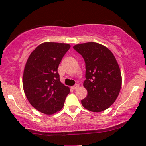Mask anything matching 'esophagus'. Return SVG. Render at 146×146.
Here are the masks:
<instances>
[{"label": "esophagus", "instance_id": "esophagus-1", "mask_svg": "<svg viewBox=\"0 0 146 146\" xmlns=\"http://www.w3.org/2000/svg\"><path fill=\"white\" fill-rule=\"evenodd\" d=\"M79 87V84H75V85H73V87H71V88L73 89H77Z\"/></svg>", "mask_w": 146, "mask_h": 146}]
</instances>
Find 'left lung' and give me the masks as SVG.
I'll list each match as a JSON object with an SVG mask.
<instances>
[{
	"label": "left lung",
	"mask_w": 146,
	"mask_h": 146,
	"mask_svg": "<svg viewBox=\"0 0 146 146\" xmlns=\"http://www.w3.org/2000/svg\"><path fill=\"white\" fill-rule=\"evenodd\" d=\"M73 48L85 63L83 86L87 96L82 106L92 112L107 110L115 102L121 87V71L113 54L106 46L94 42L78 44Z\"/></svg>",
	"instance_id": "8db88e82"
}]
</instances>
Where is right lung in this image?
<instances>
[{
	"mask_svg": "<svg viewBox=\"0 0 146 146\" xmlns=\"http://www.w3.org/2000/svg\"><path fill=\"white\" fill-rule=\"evenodd\" d=\"M71 47L65 43L40 44L27 59L23 86L27 100L38 111L52 115L63 108L69 87L60 81L57 69L63 56Z\"/></svg>",
	"mask_w": 146,
	"mask_h": 146,
	"instance_id": "add662e5",
	"label": "right lung"
}]
</instances>
